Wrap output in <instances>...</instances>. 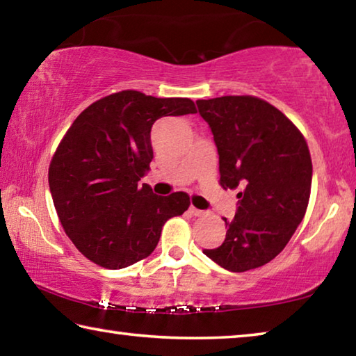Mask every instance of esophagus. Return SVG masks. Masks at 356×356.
<instances>
[{
    "label": "esophagus",
    "instance_id": "34e87169",
    "mask_svg": "<svg viewBox=\"0 0 356 356\" xmlns=\"http://www.w3.org/2000/svg\"><path fill=\"white\" fill-rule=\"evenodd\" d=\"M190 213H191L193 216H202V215H206V212H204V210L196 209L195 206H191V207H190Z\"/></svg>",
    "mask_w": 356,
    "mask_h": 356
}]
</instances>
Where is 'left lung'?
<instances>
[{
    "label": "left lung",
    "instance_id": "obj_1",
    "mask_svg": "<svg viewBox=\"0 0 356 356\" xmlns=\"http://www.w3.org/2000/svg\"><path fill=\"white\" fill-rule=\"evenodd\" d=\"M220 155V185L236 190L238 209L221 246L204 250L229 272L268 264L305 218L311 196L308 143L286 114L254 95L196 100Z\"/></svg>",
    "mask_w": 356,
    "mask_h": 356
}]
</instances>
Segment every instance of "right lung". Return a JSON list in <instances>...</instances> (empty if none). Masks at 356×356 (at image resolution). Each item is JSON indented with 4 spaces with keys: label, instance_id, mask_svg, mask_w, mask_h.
<instances>
[{
    "label": "right lung",
    "instance_id": "obj_1",
    "mask_svg": "<svg viewBox=\"0 0 356 356\" xmlns=\"http://www.w3.org/2000/svg\"><path fill=\"white\" fill-rule=\"evenodd\" d=\"M190 113V99L125 89L94 102L65 131L48 184L64 232L89 261L118 270L146 259L165 222L190 207L184 191L159 196L138 184L154 159L155 120Z\"/></svg>",
    "mask_w": 356,
    "mask_h": 356
}]
</instances>
